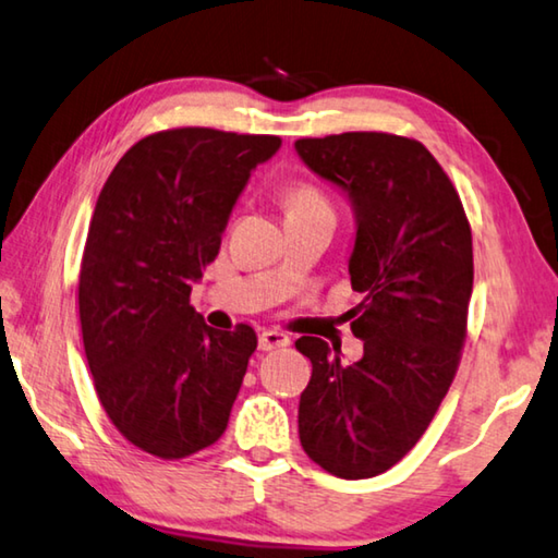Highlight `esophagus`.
Returning a JSON list of instances; mask_svg holds the SVG:
<instances>
[{"instance_id": "34e87169", "label": "esophagus", "mask_w": 558, "mask_h": 558, "mask_svg": "<svg viewBox=\"0 0 558 558\" xmlns=\"http://www.w3.org/2000/svg\"><path fill=\"white\" fill-rule=\"evenodd\" d=\"M288 344H290L288 335L286 332H278V330H265V332H260V338H258V348L265 350V352L288 348Z\"/></svg>"}]
</instances>
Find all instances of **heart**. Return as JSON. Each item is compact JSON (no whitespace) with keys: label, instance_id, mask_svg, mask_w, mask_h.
<instances>
[{"label":"heart","instance_id":"obj_1","mask_svg":"<svg viewBox=\"0 0 558 558\" xmlns=\"http://www.w3.org/2000/svg\"><path fill=\"white\" fill-rule=\"evenodd\" d=\"M288 210L293 208H311V206H327V201L320 191L315 189L311 183H298L293 189L288 191Z\"/></svg>","mask_w":558,"mask_h":558}]
</instances>
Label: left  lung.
<instances>
[{"mask_svg":"<svg viewBox=\"0 0 558 558\" xmlns=\"http://www.w3.org/2000/svg\"><path fill=\"white\" fill-rule=\"evenodd\" d=\"M295 151L348 193L357 233L350 255L352 332L362 357L303 335L313 362L300 395L305 454L340 480L395 466L429 427L457 375L466 340L474 255L459 193L420 141L348 131L300 138Z\"/></svg>","mask_w":558,"mask_h":558,"instance_id":"8db88e82","label":"left lung"}]
</instances>
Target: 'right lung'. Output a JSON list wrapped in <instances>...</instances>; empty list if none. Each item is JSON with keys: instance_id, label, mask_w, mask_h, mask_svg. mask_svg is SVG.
<instances>
[{"instance_id": "1", "label": "right lung", "mask_w": 558, "mask_h": 558, "mask_svg": "<svg viewBox=\"0 0 558 558\" xmlns=\"http://www.w3.org/2000/svg\"><path fill=\"white\" fill-rule=\"evenodd\" d=\"M278 148V136L158 131L121 156L96 201L78 272L84 352L113 427L148 454L191 457L228 427L258 338L251 325L208 327L191 288Z\"/></svg>"}]
</instances>
